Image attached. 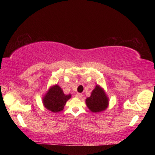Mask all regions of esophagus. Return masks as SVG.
<instances>
[{"label": "esophagus", "mask_w": 155, "mask_h": 155, "mask_svg": "<svg viewBox=\"0 0 155 155\" xmlns=\"http://www.w3.org/2000/svg\"><path fill=\"white\" fill-rule=\"evenodd\" d=\"M76 97L78 98H81L83 97V95H82V94H81V93H77V94H76Z\"/></svg>", "instance_id": "esophagus-1"}]
</instances>
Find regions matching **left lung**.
<instances>
[{
  "mask_svg": "<svg viewBox=\"0 0 155 155\" xmlns=\"http://www.w3.org/2000/svg\"><path fill=\"white\" fill-rule=\"evenodd\" d=\"M87 107L94 113L101 112L105 110L109 105V98L105 91L101 86L97 85L85 101Z\"/></svg>",
  "mask_w": 155,
  "mask_h": 155,
  "instance_id": "obj_1",
  "label": "left lung"
}]
</instances>
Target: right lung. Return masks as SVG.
Instances as JSON below:
<instances>
[{"label":"right lung","mask_w":155,"mask_h":155,"mask_svg":"<svg viewBox=\"0 0 155 155\" xmlns=\"http://www.w3.org/2000/svg\"><path fill=\"white\" fill-rule=\"evenodd\" d=\"M71 98V94L65 95L58 85L50 87L42 99L43 104L46 108L53 113L62 111L66 102Z\"/></svg>","instance_id":"1"}]
</instances>
